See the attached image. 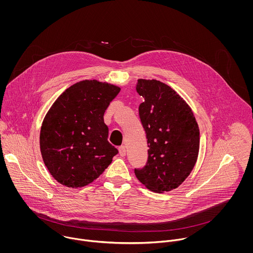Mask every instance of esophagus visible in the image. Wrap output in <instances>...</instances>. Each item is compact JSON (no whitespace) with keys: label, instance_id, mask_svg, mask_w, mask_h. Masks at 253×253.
Returning a JSON list of instances; mask_svg holds the SVG:
<instances>
[{"label":"esophagus","instance_id":"esophagus-1","mask_svg":"<svg viewBox=\"0 0 253 253\" xmlns=\"http://www.w3.org/2000/svg\"><path fill=\"white\" fill-rule=\"evenodd\" d=\"M119 153L122 157H125L126 154V147L125 146H121L119 147Z\"/></svg>","mask_w":253,"mask_h":253}]
</instances>
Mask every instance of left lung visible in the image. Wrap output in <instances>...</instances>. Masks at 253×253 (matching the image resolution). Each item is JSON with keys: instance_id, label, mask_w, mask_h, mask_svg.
Instances as JSON below:
<instances>
[{"instance_id": "obj_1", "label": "left lung", "mask_w": 253, "mask_h": 253, "mask_svg": "<svg viewBox=\"0 0 253 253\" xmlns=\"http://www.w3.org/2000/svg\"><path fill=\"white\" fill-rule=\"evenodd\" d=\"M136 91L148 160L135 169L137 179L156 193L177 188L194 169L200 148V129L195 116L180 95L157 80L139 79Z\"/></svg>"}]
</instances>
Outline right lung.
Returning a JSON list of instances; mask_svg holds the SVG:
<instances>
[{
	"instance_id": "right-lung-1",
	"label": "right lung",
	"mask_w": 253,
	"mask_h": 253,
	"mask_svg": "<svg viewBox=\"0 0 253 253\" xmlns=\"http://www.w3.org/2000/svg\"><path fill=\"white\" fill-rule=\"evenodd\" d=\"M121 88L84 80L67 88L45 115L40 148L45 167L60 184L79 188L99 177L119 151L108 141L104 113Z\"/></svg>"
}]
</instances>
